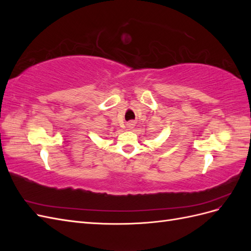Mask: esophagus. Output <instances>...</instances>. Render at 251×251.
I'll use <instances>...</instances> for the list:
<instances>
[{"label":"esophagus","mask_w":251,"mask_h":251,"mask_svg":"<svg viewBox=\"0 0 251 251\" xmlns=\"http://www.w3.org/2000/svg\"><path fill=\"white\" fill-rule=\"evenodd\" d=\"M132 126H133V124H132V123H131V124H128V127H133Z\"/></svg>","instance_id":"esophagus-1"}]
</instances>
